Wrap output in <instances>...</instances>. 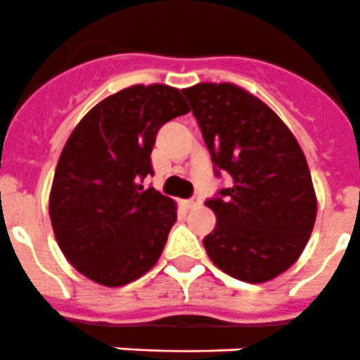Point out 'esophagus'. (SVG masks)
Here are the masks:
<instances>
[{
    "instance_id": "obj_1",
    "label": "esophagus",
    "mask_w": 360,
    "mask_h": 360,
    "mask_svg": "<svg viewBox=\"0 0 360 360\" xmlns=\"http://www.w3.org/2000/svg\"><path fill=\"white\" fill-rule=\"evenodd\" d=\"M198 205H201V198H199V195H194V198H190L185 201L186 208H194L198 207Z\"/></svg>"
}]
</instances>
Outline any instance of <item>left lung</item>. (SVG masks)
Segmentation results:
<instances>
[{
	"label": "left lung",
	"mask_w": 360,
	"mask_h": 360,
	"mask_svg": "<svg viewBox=\"0 0 360 360\" xmlns=\"http://www.w3.org/2000/svg\"><path fill=\"white\" fill-rule=\"evenodd\" d=\"M183 95L214 174L232 177L231 188L207 199L217 221L205 249L232 278L273 280L297 262L315 225L316 198L304 152L280 117L241 87L198 84Z\"/></svg>",
	"instance_id": "left-lung-1"
}]
</instances>
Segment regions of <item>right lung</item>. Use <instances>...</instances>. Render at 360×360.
Returning a JSON list of instances; mask_svg holds the SVG:
<instances>
[{"label": "right lung", "mask_w": 360, "mask_h": 360, "mask_svg": "<svg viewBox=\"0 0 360 360\" xmlns=\"http://www.w3.org/2000/svg\"><path fill=\"white\" fill-rule=\"evenodd\" d=\"M185 113L179 89L131 86L98 102L72 129L49 214L69 264L93 282L119 288L157 264L177 214L170 198L143 181L153 175L157 131Z\"/></svg>", "instance_id": "add662e5"}]
</instances>
